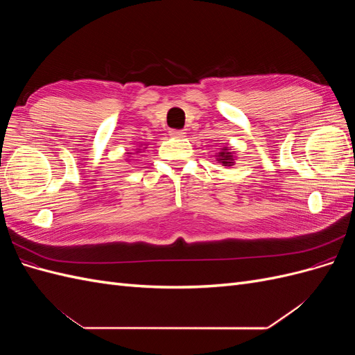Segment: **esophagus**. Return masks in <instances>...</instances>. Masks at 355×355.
<instances>
[{
  "label": "esophagus",
  "instance_id": "esophagus-1",
  "mask_svg": "<svg viewBox=\"0 0 355 355\" xmlns=\"http://www.w3.org/2000/svg\"><path fill=\"white\" fill-rule=\"evenodd\" d=\"M168 135H170L171 137H185L187 133H185L184 130H178V128H170Z\"/></svg>",
  "mask_w": 355,
  "mask_h": 355
}]
</instances>
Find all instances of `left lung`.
<instances>
[{
	"mask_svg": "<svg viewBox=\"0 0 355 355\" xmlns=\"http://www.w3.org/2000/svg\"><path fill=\"white\" fill-rule=\"evenodd\" d=\"M218 157H219V158H218V161H220V163H222L223 166H232V163H234L232 154H231V153H228V149H227V148H223V149H222V153H220Z\"/></svg>",
	"mask_w": 355,
	"mask_h": 355,
	"instance_id": "obj_1",
	"label": "left lung"
}]
</instances>
